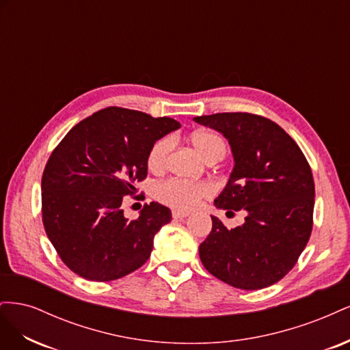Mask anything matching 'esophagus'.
I'll return each mask as SVG.
<instances>
[{
  "mask_svg": "<svg viewBox=\"0 0 350 350\" xmlns=\"http://www.w3.org/2000/svg\"><path fill=\"white\" fill-rule=\"evenodd\" d=\"M188 216H189L188 211H183V210H174L172 211L174 219H184V217H188Z\"/></svg>",
  "mask_w": 350,
  "mask_h": 350,
  "instance_id": "obj_1",
  "label": "esophagus"
}]
</instances>
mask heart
Masks as SVG:
<instances>
[{
	"instance_id": "1",
	"label": "heart",
	"mask_w": 350,
	"mask_h": 350,
	"mask_svg": "<svg viewBox=\"0 0 350 350\" xmlns=\"http://www.w3.org/2000/svg\"><path fill=\"white\" fill-rule=\"evenodd\" d=\"M191 144L206 162L215 157H224L226 153L225 140L219 134L211 131L194 133L191 135ZM172 147L174 140L171 137H163V139H159L153 143L149 154H147V167L150 172L161 174L165 171ZM213 193L215 187L210 183L188 184L178 181V179L163 181L154 188V196L161 203L183 210L194 208L201 200L211 197Z\"/></svg>"
}]
</instances>
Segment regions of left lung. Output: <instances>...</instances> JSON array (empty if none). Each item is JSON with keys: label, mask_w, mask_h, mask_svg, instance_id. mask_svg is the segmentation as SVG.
I'll use <instances>...</instances> for the list:
<instances>
[{"label": "left lung", "mask_w": 350, "mask_h": 350, "mask_svg": "<svg viewBox=\"0 0 350 350\" xmlns=\"http://www.w3.org/2000/svg\"><path fill=\"white\" fill-rule=\"evenodd\" d=\"M196 122L224 134L235 166L217 208L247 211L245 224L213 228L200 243L208 273L234 288L256 291L288 274L312 230L314 178L299 146L276 122L248 112L196 116Z\"/></svg>", "instance_id": "obj_1"}]
</instances>
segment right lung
Returning <instances> with one entry per match:
<instances>
[{
  "label": "right lung",
  "instance_id": "add662e5",
  "mask_svg": "<svg viewBox=\"0 0 350 350\" xmlns=\"http://www.w3.org/2000/svg\"><path fill=\"white\" fill-rule=\"evenodd\" d=\"M181 124L109 107L80 121L51 153L42 175V221L66 266L93 282H109L149 260L153 238L172 219L167 207L144 204L124 216L122 198L147 176V154Z\"/></svg>",
  "mask_w": 350,
  "mask_h": 350
}]
</instances>
